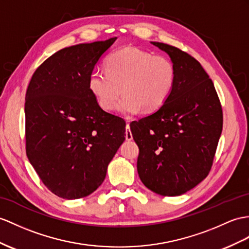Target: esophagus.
<instances>
[{
    "label": "esophagus",
    "instance_id": "esophagus-1",
    "mask_svg": "<svg viewBox=\"0 0 249 249\" xmlns=\"http://www.w3.org/2000/svg\"><path fill=\"white\" fill-rule=\"evenodd\" d=\"M125 139H126V141H132V139H133V135H132V133L130 131V124H125Z\"/></svg>",
    "mask_w": 249,
    "mask_h": 249
}]
</instances>
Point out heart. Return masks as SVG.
<instances>
[{
	"label": "heart",
	"instance_id": "obj_1",
	"mask_svg": "<svg viewBox=\"0 0 249 249\" xmlns=\"http://www.w3.org/2000/svg\"><path fill=\"white\" fill-rule=\"evenodd\" d=\"M105 64L106 71L96 70L89 79L90 93L105 111L113 110L123 89L124 97L117 105L119 113L155 112L165 105L177 80L170 59L136 47L113 52Z\"/></svg>",
	"mask_w": 249,
	"mask_h": 249
}]
</instances>
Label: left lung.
<instances>
[{"label":"left lung","instance_id":"left-lung-1","mask_svg":"<svg viewBox=\"0 0 249 249\" xmlns=\"http://www.w3.org/2000/svg\"><path fill=\"white\" fill-rule=\"evenodd\" d=\"M177 71L171 95L161 107L130 124L139 148L142 184L163 196L184 195L207 177L223 129L213 82L189 53L160 42Z\"/></svg>","mask_w":249,"mask_h":249}]
</instances>
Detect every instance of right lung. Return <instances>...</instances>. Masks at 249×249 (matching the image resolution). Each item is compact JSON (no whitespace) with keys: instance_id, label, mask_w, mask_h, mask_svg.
<instances>
[{"instance_id":"obj_1","label":"right lung","mask_w":249,"mask_h":249,"mask_svg":"<svg viewBox=\"0 0 249 249\" xmlns=\"http://www.w3.org/2000/svg\"><path fill=\"white\" fill-rule=\"evenodd\" d=\"M116 37L65 47L36 70L25 96L26 154L43 184L65 199L89 196L125 139V123L97 104L89 79Z\"/></svg>"}]
</instances>
